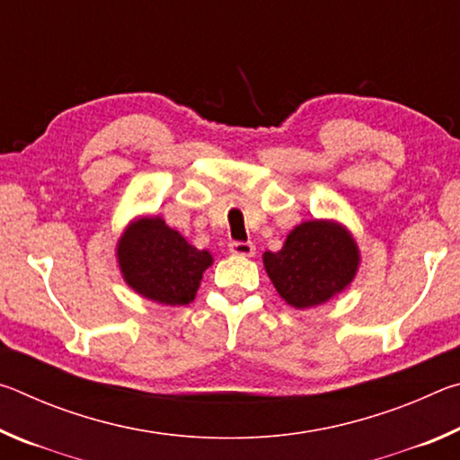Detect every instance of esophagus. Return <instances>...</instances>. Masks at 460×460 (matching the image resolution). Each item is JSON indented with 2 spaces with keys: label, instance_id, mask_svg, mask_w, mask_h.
<instances>
[{
  "label": "esophagus",
  "instance_id": "1",
  "mask_svg": "<svg viewBox=\"0 0 460 460\" xmlns=\"http://www.w3.org/2000/svg\"><path fill=\"white\" fill-rule=\"evenodd\" d=\"M229 252L233 255H241V258H252L255 255V245L252 241H231Z\"/></svg>",
  "mask_w": 460,
  "mask_h": 460
}]
</instances>
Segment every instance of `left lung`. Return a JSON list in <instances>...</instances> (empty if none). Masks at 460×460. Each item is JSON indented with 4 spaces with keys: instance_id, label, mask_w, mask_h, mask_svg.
I'll return each mask as SVG.
<instances>
[{
    "instance_id": "1",
    "label": "left lung",
    "mask_w": 460,
    "mask_h": 460,
    "mask_svg": "<svg viewBox=\"0 0 460 460\" xmlns=\"http://www.w3.org/2000/svg\"><path fill=\"white\" fill-rule=\"evenodd\" d=\"M359 252L337 223L306 221L288 235L279 252L263 253L278 294L294 308L323 305L351 284Z\"/></svg>"
}]
</instances>
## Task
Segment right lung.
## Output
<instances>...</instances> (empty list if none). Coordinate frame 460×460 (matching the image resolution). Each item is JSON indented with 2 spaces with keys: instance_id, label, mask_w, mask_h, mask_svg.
I'll return each instance as SVG.
<instances>
[{
  "instance_id": "right-lung-1",
  "label": "right lung",
  "mask_w": 460,
  "mask_h": 460,
  "mask_svg": "<svg viewBox=\"0 0 460 460\" xmlns=\"http://www.w3.org/2000/svg\"><path fill=\"white\" fill-rule=\"evenodd\" d=\"M118 258L123 278L137 294L170 306L194 300L202 271L213 263L207 249L189 245L158 217L131 223L119 239Z\"/></svg>"
}]
</instances>
